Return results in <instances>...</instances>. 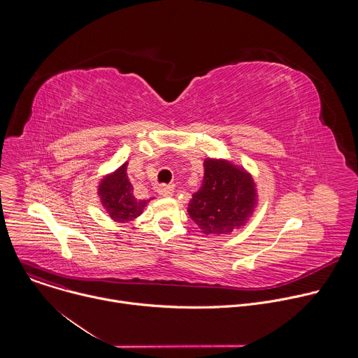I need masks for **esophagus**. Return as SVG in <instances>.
Here are the masks:
<instances>
[{
  "label": "esophagus",
  "mask_w": 358,
  "mask_h": 358,
  "mask_svg": "<svg viewBox=\"0 0 358 358\" xmlns=\"http://www.w3.org/2000/svg\"><path fill=\"white\" fill-rule=\"evenodd\" d=\"M157 192H159L162 196H171V195L174 194V187H173V185H166V184H163V185H160V187L157 188Z\"/></svg>",
  "instance_id": "34e87169"
}]
</instances>
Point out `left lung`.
Instances as JSON below:
<instances>
[{"instance_id": "1", "label": "left lung", "mask_w": 358, "mask_h": 358, "mask_svg": "<svg viewBox=\"0 0 358 358\" xmlns=\"http://www.w3.org/2000/svg\"><path fill=\"white\" fill-rule=\"evenodd\" d=\"M257 203L255 182L225 160L203 162V180L188 203V215L203 234L224 235L245 225Z\"/></svg>"}]
</instances>
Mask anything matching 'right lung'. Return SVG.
Listing matches in <instances>:
<instances>
[{"label":"right lung","instance_id":"1","mask_svg":"<svg viewBox=\"0 0 358 358\" xmlns=\"http://www.w3.org/2000/svg\"><path fill=\"white\" fill-rule=\"evenodd\" d=\"M99 196L109 217L117 222H127L137 218L150 201L134 196L133 185L127 176V163L101 180Z\"/></svg>","mask_w":358,"mask_h":358}]
</instances>
